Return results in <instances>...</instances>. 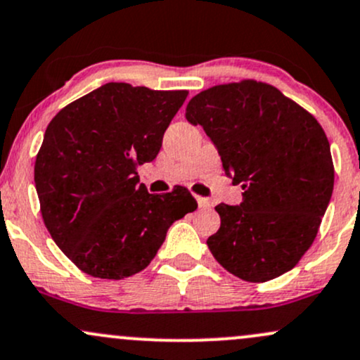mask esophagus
Instances as JSON below:
<instances>
[{
    "mask_svg": "<svg viewBox=\"0 0 360 360\" xmlns=\"http://www.w3.org/2000/svg\"><path fill=\"white\" fill-rule=\"evenodd\" d=\"M196 201H198V207L201 210H207V208L212 207V201L208 198H203V196H196Z\"/></svg>",
    "mask_w": 360,
    "mask_h": 360,
    "instance_id": "esophagus-1",
    "label": "esophagus"
}]
</instances>
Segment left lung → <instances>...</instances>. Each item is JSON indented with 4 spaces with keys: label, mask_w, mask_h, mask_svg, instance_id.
Here are the masks:
<instances>
[{
    "label": "left lung",
    "mask_w": 360,
    "mask_h": 360,
    "mask_svg": "<svg viewBox=\"0 0 360 360\" xmlns=\"http://www.w3.org/2000/svg\"><path fill=\"white\" fill-rule=\"evenodd\" d=\"M203 126L243 203H220V229L207 240L213 258L246 282L292 270L318 234L335 169L321 124L274 85L256 80L215 85L186 105Z\"/></svg>",
    "instance_id": "obj_1"
}]
</instances>
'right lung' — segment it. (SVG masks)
<instances>
[{
    "label": "right lung",
    "mask_w": 360,
    "mask_h": 360,
    "mask_svg": "<svg viewBox=\"0 0 360 360\" xmlns=\"http://www.w3.org/2000/svg\"><path fill=\"white\" fill-rule=\"evenodd\" d=\"M188 90L105 84L63 108L46 129L34 181L58 248L96 278L147 268L174 220L198 203L186 188L150 195L136 167L152 162Z\"/></svg>",
    "instance_id": "add662e5"
}]
</instances>
